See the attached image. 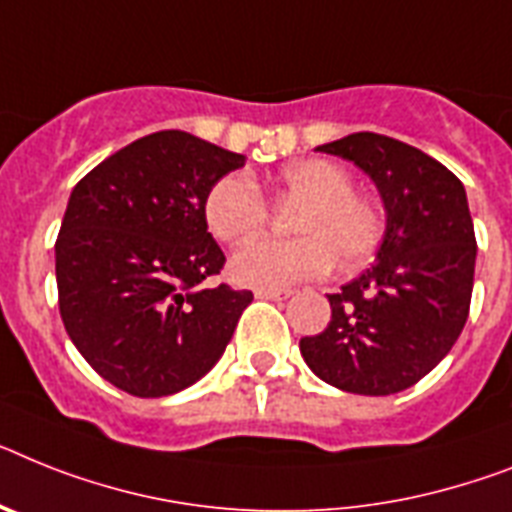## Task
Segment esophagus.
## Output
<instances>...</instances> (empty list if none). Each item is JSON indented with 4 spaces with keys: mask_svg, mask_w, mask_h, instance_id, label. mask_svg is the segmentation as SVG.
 Wrapping results in <instances>:
<instances>
[{
    "mask_svg": "<svg viewBox=\"0 0 512 512\" xmlns=\"http://www.w3.org/2000/svg\"><path fill=\"white\" fill-rule=\"evenodd\" d=\"M256 298H264V301H285V298H290V290H269V287H259V290H256Z\"/></svg>",
    "mask_w": 512,
    "mask_h": 512,
    "instance_id": "esophagus-1",
    "label": "esophagus"
}]
</instances>
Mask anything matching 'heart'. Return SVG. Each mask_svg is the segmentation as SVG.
Returning a JSON list of instances; mask_svg holds the SVG:
<instances>
[{"instance_id": "1", "label": "heart", "mask_w": 512, "mask_h": 512, "mask_svg": "<svg viewBox=\"0 0 512 512\" xmlns=\"http://www.w3.org/2000/svg\"><path fill=\"white\" fill-rule=\"evenodd\" d=\"M353 185V175L332 159H298L277 170L274 196L301 204L290 219L298 238L256 240L232 256V277L240 285L282 290L322 277L335 259L345 269L366 264L382 243L384 214ZM204 219L214 238L240 246L264 232L269 204L251 177L230 172L206 193Z\"/></svg>"}]
</instances>
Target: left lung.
Returning a JSON list of instances; mask_svg holds the SVG:
<instances>
[{"instance_id": "8db88e82", "label": "left lung", "mask_w": 512, "mask_h": 512, "mask_svg": "<svg viewBox=\"0 0 512 512\" xmlns=\"http://www.w3.org/2000/svg\"><path fill=\"white\" fill-rule=\"evenodd\" d=\"M316 149L350 159L377 183L387 230L371 269L327 295L332 319L301 337V356L337 390L395 395L450 353L468 319L476 235L466 188L390 135L353 133Z\"/></svg>"}]
</instances>
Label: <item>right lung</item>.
I'll return each instance as SVG.
<instances>
[{
	"label": "right lung",
	"mask_w": 512,
	"mask_h": 512,
	"mask_svg": "<svg viewBox=\"0 0 512 512\" xmlns=\"http://www.w3.org/2000/svg\"><path fill=\"white\" fill-rule=\"evenodd\" d=\"M246 156L183 130L143 135L73 188L57 235L59 316L91 369L135 398L185 390L219 361L251 290L204 287L225 253L204 198Z\"/></svg>",
	"instance_id": "right-lung-1"
}]
</instances>
